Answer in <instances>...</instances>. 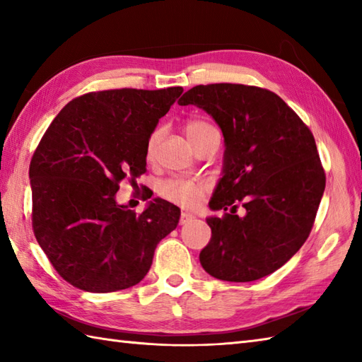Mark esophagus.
Masks as SVG:
<instances>
[{"label":"esophagus","instance_id":"34e87169","mask_svg":"<svg viewBox=\"0 0 362 362\" xmlns=\"http://www.w3.org/2000/svg\"><path fill=\"white\" fill-rule=\"evenodd\" d=\"M194 219V216L193 214H188V213H182L180 214V219H179V222H180V226H185V224H188L189 221H193Z\"/></svg>","mask_w":362,"mask_h":362}]
</instances>
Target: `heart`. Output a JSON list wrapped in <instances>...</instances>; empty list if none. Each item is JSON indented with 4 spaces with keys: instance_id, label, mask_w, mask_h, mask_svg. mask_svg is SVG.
<instances>
[{
    "instance_id": "obj_1",
    "label": "heart",
    "mask_w": 362,
    "mask_h": 362,
    "mask_svg": "<svg viewBox=\"0 0 362 362\" xmlns=\"http://www.w3.org/2000/svg\"><path fill=\"white\" fill-rule=\"evenodd\" d=\"M183 130H185V135L193 148H196L199 143H202L210 135L219 134L218 129L205 119H189L187 121ZM158 141L160 130L157 129L151 134L148 144H146V156H148V158L153 157ZM206 191H209V185L202 180L169 179L160 187V196L169 202L182 206V209L194 210L204 202Z\"/></svg>"
}]
</instances>
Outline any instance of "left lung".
Returning <instances> with one entry per match:
<instances>
[{
	"label": "left lung",
	"mask_w": 362,
	"mask_h": 362,
	"mask_svg": "<svg viewBox=\"0 0 362 362\" xmlns=\"http://www.w3.org/2000/svg\"><path fill=\"white\" fill-rule=\"evenodd\" d=\"M211 115L226 141L224 175L210 206L211 240L199 259L214 279L253 281L302 247L325 189L308 126L274 91L243 83L196 86L180 98ZM241 203L246 216L234 213Z\"/></svg>",
	"instance_id": "obj_1"
}]
</instances>
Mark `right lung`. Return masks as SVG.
I'll use <instances>...</instances> for the list:
<instances>
[{"mask_svg": "<svg viewBox=\"0 0 362 362\" xmlns=\"http://www.w3.org/2000/svg\"><path fill=\"white\" fill-rule=\"evenodd\" d=\"M182 87L91 91L68 103L30 160L33 230L74 288L115 292L140 283L180 210L153 199L136 214L115 194L146 173V144Z\"/></svg>", "mask_w": 362, "mask_h": 362, "instance_id": "right-lung-1", "label": "right lung"}]
</instances>
